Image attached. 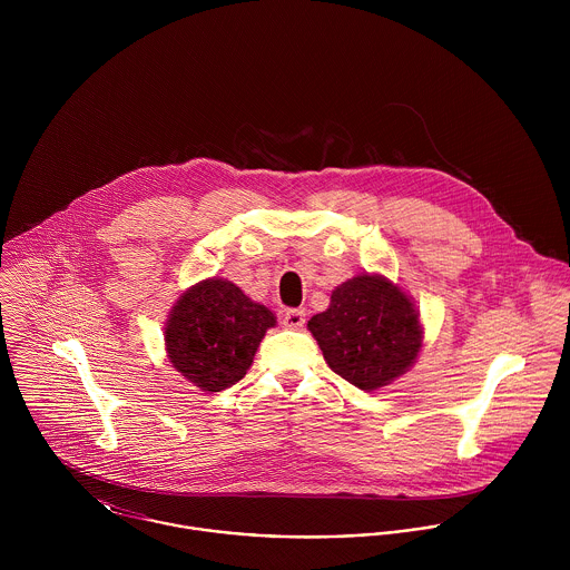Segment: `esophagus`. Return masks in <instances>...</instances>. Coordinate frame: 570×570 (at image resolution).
<instances>
[{"mask_svg":"<svg viewBox=\"0 0 570 570\" xmlns=\"http://www.w3.org/2000/svg\"><path fill=\"white\" fill-rule=\"evenodd\" d=\"M305 318H307L305 309H287L283 316V325L289 326V328H303Z\"/></svg>","mask_w":570,"mask_h":570,"instance_id":"obj_1","label":"esophagus"}]
</instances>
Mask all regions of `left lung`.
Returning <instances> with one entry per match:
<instances>
[{"mask_svg":"<svg viewBox=\"0 0 570 570\" xmlns=\"http://www.w3.org/2000/svg\"><path fill=\"white\" fill-rule=\"evenodd\" d=\"M326 364L362 391H377L414 364L423 328L406 294L380 274H360L331 292L309 321Z\"/></svg>","mask_w":570,"mask_h":570,"instance_id":"left-lung-1","label":"left lung"}]
</instances>
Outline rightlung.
Listing matches in <instances>:
<instances>
[{
	"label": "right lung",
	"mask_w": 570,
	"mask_h": 570,
	"mask_svg": "<svg viewBox=\"0 0 570 570\" xmlns=\"http://www.w3.org/2000/svg\"><path fill=\"white\" fill-rule=\"evenodd\" d=\"M276 316L226 278L186 289L164 326L166 353L177 373L206 393L237 384Z\"/></svg>",
	"instance_id": "right-lung-1"
}]
</instances>
